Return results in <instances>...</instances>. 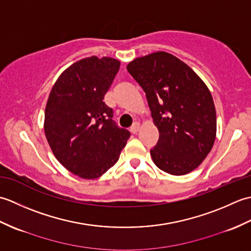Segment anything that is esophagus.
Listing matches in <instances>:
<instances>
[{"label": "esophagus", "mask_w": 251, "mask_h": 251, "mask_svg": "<svg viewBox=\"0 0 251 251\" xmlns=\"http://www.w3.org/2000/svg\"><path fill=\"white\" fill-rule=\"evenodd\" d=\"M140 123H138V122H135L134 124H132V126L130 127V131L132 132V134H137L138 131L140 130Z\"/></svg>", "instance_id": "obj_1"}]
</instances>
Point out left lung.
I'll list each match as a JSON object with an SVG mask.
<instances>
[{"label": "left lung", "instance_id": "obj_1", "mask_svg": "<svg viewBox=\"0 0 251 251\" xmlns=\"http://www.w3.org/2000/svg\"><path fill=\"white\" fill-rule=\"evenodd\" d=\"M127 71L145 90L159 138L150 151L163 172H193L211 151L217 134L214 99L202 79L179 58L156 51L136 58Z\"/></svg>", "mask_w": 251, "mask_h": 251}]
</instances>
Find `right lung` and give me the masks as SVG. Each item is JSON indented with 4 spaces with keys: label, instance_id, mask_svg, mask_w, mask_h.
I'll use <instances>...</instances> for the list:
<instances>
[{
    "label": "right lung",
    "instance_id": "1",
    "mask_svg": "<svg viewBox=\"0 0 251 251\" xmlns=\"http://www.w3.org/2000/svg\"><path fill=\"white\" fill-rule=\"evenodd\" d=\"M114 58L92 56L74 62L52 86L44 130L55 157L83 179H97L113 166L130 137L112 121L104 95L119 72Z\"/></svg>",
    "mask_w": 251,
    "mask_h": 251
}]
</instances>
